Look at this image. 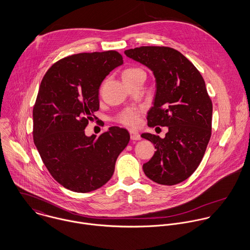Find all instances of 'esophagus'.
Instances as JSON below:
<instances>
[{
    "label": "esophagus",
    "mask_w": 250,
    "mask_h": 250,
    "mask_svg": "<svg viewBox=\"0 0 250 250\" xmlns=\"http://www.w3.org/2000/svg\"><path fill=\"white\" fill-rule=\"evenodd\" d=\"M129 134H130V139L131 140H141V136L138 132H136L134 130H130Z\"/></svg>",
    "instance_id": "esophagus-1"
}]
</instances>
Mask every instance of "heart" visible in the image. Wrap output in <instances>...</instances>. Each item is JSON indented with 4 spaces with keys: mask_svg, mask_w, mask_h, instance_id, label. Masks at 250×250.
<instances>
[{
    "mask_svg": "<svg viewBox=\"0 0 250 250\" xmlns=\"http://www.w3.org/2000/svg\"><path fill=\"white\" fill-rule=\"evenodd\" d=\"M139 72H144L141 68L139 67H130V68H127L125 69L124 72H123V78L124 77H126V76H130V75H134L136 73H139ZM120 122L126 125H129V126H134L138 124V121H139V113L137 111H134V110H126L125 111L124 113H122L120 115V118H119Z\"/></svg>",
    "mask_w": 250,
    "mask_h": 250,
    "instance_id": "b5f03b06",
    "label": "heart"
}]
</instances>
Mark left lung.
Segmentation results:
<instances>
[{"label":"left lung","mask_w":250,"mask_h":250,"mask_svg":"<svg viewBox=\"0 0 250 250\" xmlns=\"http://www.w3.org/2000/svg\"><path fill=\"white\" fill-rule=\"evenodd\" d=\"M125 54L147 66L155 78L148 125L168 127L164 138L141 134L156 150L143 165L144 173L159 185L180 184L199 166L211 134L212 104L205 81L193 63L173 48L142 46Z\"/></svg>","instance_id":"8db88e82"}]
</instances>
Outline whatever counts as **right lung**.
Here are the masks:
<instances>
[{"label":"right lung","instance_id":"right-lung-1","mask_svg":"<svg viewBox=\"0 0 250 250\" xmlns=\"http://www.w3.org/2000/svg\"><path fill=\"white\" fill-rule=\"evenodd\" d=\"M124 63L117 51L79 53L54 63L45 73L33 110L34 142L52 177L74 192H90L113 176L130 136L119 126L97 138L85 127L100 108L105 77Z\"/></svg>","mask_w":250,"mask_h":250}]
</instances>
